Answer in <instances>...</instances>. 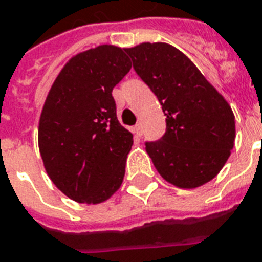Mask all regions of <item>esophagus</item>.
<instances>
[{
  "label": "esophagus",
  "mask_w": 262,
  "mask_h": 262,
  "mask_svg": "<svg viewBox=\"0 0 262 262\" xmlns=\"http://www.w3.org/2000/svg\"><path fill=\"white\" fill-rule=\"evenodd\" d=\"M134 131H135V134H137L138 137H141V135H142V127H141V124H139V123H138V124L134 127Z\"/></svg>",
  "instance_id": "34e87169"
}]
</instances>
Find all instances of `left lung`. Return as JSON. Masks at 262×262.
<instances>
[{"mask_svg":"<svg viewBox=\"0 0 262 262\" xmlns=\"http://www.w3.org/2000/svg\"><path fill=\"white\" fill-rule=\"evenodd\" d=\"M125 52L167 116V131L161 139L146 142L156 169L180 188L210 182L234 147L235 116L228 102L172 45L143 42Z\"/></svg>","mask_w":262,"mask_h":262,"instance_id":"8db88e82","label":"left lung"}]
</instances>
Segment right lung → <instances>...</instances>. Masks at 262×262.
I'll return each instance as SVG.
<instances>
[{"instance_id":"obj_1","label":"right lung","mask_w":262,"mask_h":262,"mask_svg":"<svg viewBox=\"0 0 262 262\" xmlns=\"http://www.w3.org/2000/svg\"><path fill=\"white\" fill-rule=\"evenodd\" d=\"M125 49L101 45L67 62L49 91L38 127L45 169L80 204H101L120 188L133 134L119 123L113 87L131 70Z\"/></svg>"}]
</instances>
